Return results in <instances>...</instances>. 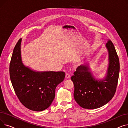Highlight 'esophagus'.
I'll use <instances>...</instances> for the list:
<instances>
[{
  "label": "esophagus",
  "mask_w": 128,
  "mask_h": 128,
  "mask_svg": "<svg viewBox=\"0 0 128 128\" xmlns=\"http://www.w3.org/2000/svg\"><path fill=\"white\" fill-rule=\"evenodd\" d=\"M65 76H66V78H70V74H68V73H66V75H65Z\"/></svg>",
  "instance_id": "obj_1"
}]
</instances>
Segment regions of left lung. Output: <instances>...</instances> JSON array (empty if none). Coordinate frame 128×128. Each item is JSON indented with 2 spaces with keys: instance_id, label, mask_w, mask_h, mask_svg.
<instances>
[{
  "instance_id": "left-lung-1",
  "label": "left lung",
  "mask_w": 128,
  "mask_h": 128,
  "mask_svg": "<svg viewBox=\"0 0 128 128\" xmlns=\"http://www.w3.org/2000/svg\"><path fill=\"white\" fill-rule=\"evenodd\" d=\"M108 53V66L103 78L94 77L88 64L79 66L71 77L74 85V96L84 108L96 109L102 107L114 96L119 78V60L110 40L106 44Z\"/></svg>"
}]
</instances>
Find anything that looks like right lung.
I'll return each instance as SVG.
<instances>
[{
    "label": "right lung",
    "instance_id": "right-lung-1",
    "mask_svg": "<svg viewBox=\"0 0 128 128\" xmlns=\"http://www.w3.org/2000/svg\"><path fill=\"white\" fill-rule=\"evenodd\" d=\"M20 39L13 50L10 64V77L16 95L28 109L42 111L51 105L56 88L63 81L64 72H38L23 63Z\"/></svg>",
    "mask_w": 128,
    "mask_h": 128
}]
</instances>
